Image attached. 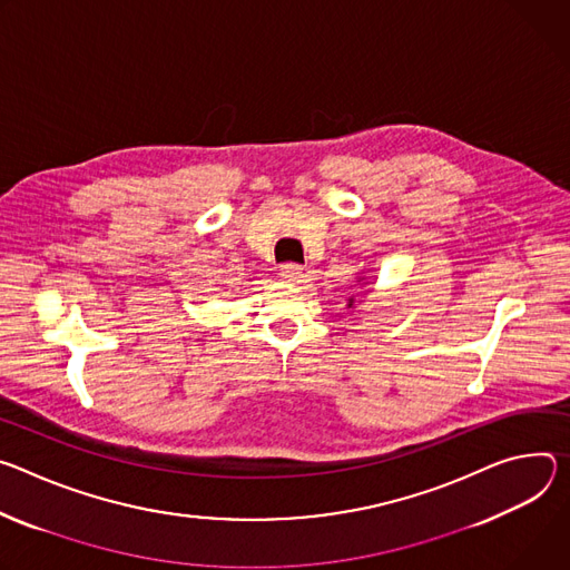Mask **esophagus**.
<instances>
[{
  "label": "esophagus",
  "instance_id": "esophagus-1",
  "mask_svg": "<svg viewBox=\"0 0 570 570\" xmlns=\"http://www.w3.org/2000/svg\"><path fill=\"white\" fill-rule=\"evenodd\" d=\"M281 278L289 281V283H303L305 278V269L301 265H294V263H287L281 267Z\"/></svg>",
  "mask_w": 570,
  "mask_h": 570
}]
</instances>
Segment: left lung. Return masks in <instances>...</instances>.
I'll return each instance as SVG.
<instances>
[{
	"mask_svg": "<svg viewBox=\"0 0 570 570\" xmlns=\"http://www.w3.org/2000/svg\"><path fill=\"white\" fill-rule=\"evenodd\" d=\"M360 281H362V278H360ZM360 281H357V283H360ZM364 285H366V283H364ZM353 303H355V296L348 298V307H353Z\"/></svg>",
	"mask_w": 570,
	"mask_h": 570,
	"instance_id": "obj_1",
	"label": "left lung"
}]
</instances>
